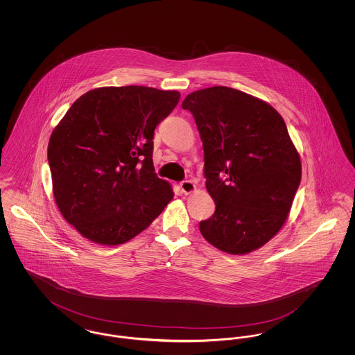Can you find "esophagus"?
Masks as SVG:
<instances>
[{
	"mask_svg": "<svg viewBox=\"0 0 355 355\" xmlns=\"http://www.w3.org/2000/svg\"><path fill=\"white\" fill-rule=\"evenodd\" d=\"M181 191L184 193V194H190V193H193V191H196V184L193 182V181H184V182H181Z\"/></svg>",
	"mask_w": 355,
	"mask_h": 355,
	"instance_id": "obj_1",
	"label": "esophagus"
}]
</instances>
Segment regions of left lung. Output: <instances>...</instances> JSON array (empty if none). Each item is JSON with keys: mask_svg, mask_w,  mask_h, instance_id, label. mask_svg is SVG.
Masks as SVG:
<instances>
[{"mask_svg": "<svg viewBox=\"0 0 355 355\" xmlns=\"http://www.w3.org/2000/svg\"><path fill=\"white\" fill-rule=\"evenodd\" d=\"M182 107L196 119L216 203L201 234L225 253H252L282 229L301 182L286 123L268 102L227 86L193 92Z\"/></svg>", "mask_w": 355, "mask_h": 355, "instance_id": "1", "label": "left lung"}]
</instances>
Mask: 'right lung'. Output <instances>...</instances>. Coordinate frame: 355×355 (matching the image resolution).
<instances>
[{"mask_svg":"<svg viewBox=\"0 0 355 355\" xmlns=\"http://www.w3.org/2000/svg\"><path fill=\"white\" fill-rule=\"evenodd\" d=\"M180 97L148 86L97 87L54 128L48 145L54 200L86 239L125 243L173 200L169 182L154 173L153 137Z\"/></svg>","mask_w":355,"mask_h":355,"instance_id":"right-lung-1","label":"right lung"}]
</instances>
